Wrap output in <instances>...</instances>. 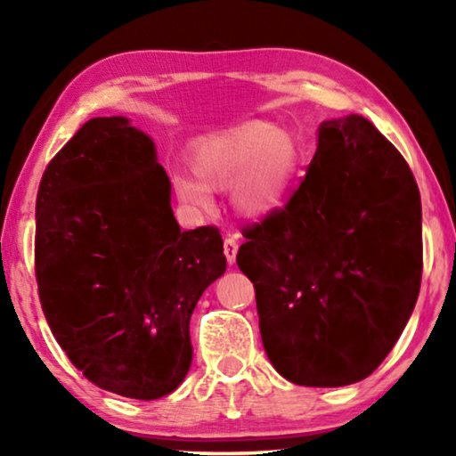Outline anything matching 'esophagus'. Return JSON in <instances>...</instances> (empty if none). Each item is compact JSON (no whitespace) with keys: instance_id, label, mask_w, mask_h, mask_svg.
Returning a JSON list of instances; mask_svg holds the SVG:
<instances>
[{"instance_id":"34e87169","label":"esophagus","mask_w":456,"mask_h":456,"mask_svg":"<svg viewBox=\"0 0 456 456\" xmlns=\"http://www.w3.org/2000/svg\"><path fill=\"white\" fill-rule=\"evenodd\" d=\"M236 253H239V240H236L234 236H228V239L224 240V255H226L230 265L236 261Z\"/></svg>"}]
</instances>
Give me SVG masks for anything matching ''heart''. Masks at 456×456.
<instances>
[{
	"label": "heart",
	"mask_w": 456,
	"mask_h": 456,
	"mask_svg": "<svg viewBox=\"0 0 456 456\" xmlns=\"http://www.w3.org/2000/svg\"><path fill=\"white\" fill-rule=\"evenodd\" d=\"M194 176L172 180L178 201L208 209L209 191L232 186V205L240 216L265 217L289 199L298 170V147L292 134L264 120L242 122L199 142L191 155Z\"/></svg>",
	"instance_id": "b5f03b06"
}]
</instances>
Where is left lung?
<instances>
[{"label": "left lung", "instance_id": "1", "mask_svg": "<svg viewBox=\"0 0 456 456\" xmlns=\"http://www.w3.org/2000/svg\"><path fill=\"white\" fill-rule=\"evenodd\" d=\"M242 236L236 264L280 376L336 388L373 373L413 314L423 270L419 189L396 147L363 116L322 122L301 186Z\"/></svg>", "mask_w": 456, "mask_h": 456}]
</instances>
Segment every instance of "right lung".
Returning <instances> with one entry per match:
<instances>
[{"instance_id":"obj_1","label":"right lung","mask_w":456,"mask_h":456,"mask_svg":"<svg viewBox=\"0 0 456 456\" xmlns=\"http://www.w3.org/2000/svg\"><path fill=\"white\" fill-rule=\"evenodd\" d=\"M151 136L93 118L43 172L35 273L68 359L99 388L153 401L183 384L189 323L226 272L220 230L180 232Z\"/></svg>"}]
</instances>
